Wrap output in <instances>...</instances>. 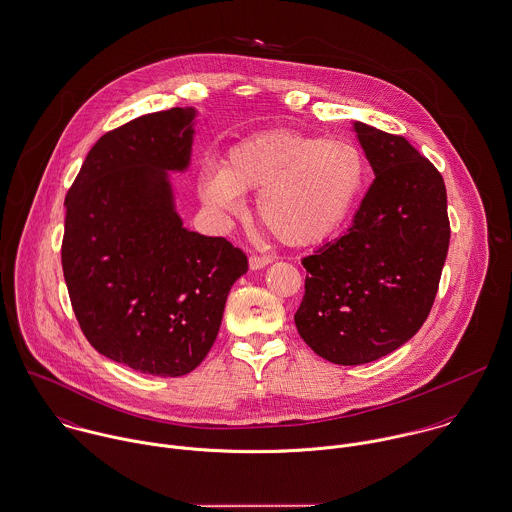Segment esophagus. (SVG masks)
Instances as JSON below:
<instances>
[{"instance_id": "esophagus-1", "label": "esophagus", "mask_w": 512, "mask_h": 512, "mask_svg": "<svg viewBox=\"0 0 512 512\" xmlns=\"http://www.w3.org/2000/svg\"><path fill=\"white\" fill-rule=\"evenodd\" d=\"M269 263H271V259L265 257V255H251V257H249V269H251V271L265 269Z\"/></svg>"}]
</instances>
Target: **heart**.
I'll return each instance as SVG.
<instances>
[{
	"mask_svg": "<svg viewBox=\"0 0 512 512\" xmlns=\"http://www.w3.org/2000/svg\"><path fill=\"white\" fill-rule=\"evenodd\" d=\"M368 180L364 152L346 138L267 130L235 142L219 166H204L198 190L221 215L243 211L241 194H257V217L295 247L336 233Z\"/></svg>",
	"mask_w": 512,
	"mask_h": 512,
	"instance_id": "heart-1",
	"label": "heart"
}]
</instances>
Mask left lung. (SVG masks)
<instances>
[{
	"instance_id": "obj_1",
	"label": "left lung",
	"mask_w": 512,
	"mask_h": 512,
	"mask_svg": "<svg viewBox=\"0 0 512 512\" xmlns=\"http://www.w3.org/2000/svg\"><path fill=\"white\" fill-rule=\"evenodd\" d=\"M376 180L348 231L303 259L301 338L340 366L374 362L421 328L449 249L441 174L404 136L354 120Z\"/></svg>"
}]
</instances>
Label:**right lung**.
<instances>
[{
  "label": "right lung",
  "mask_w": 512,
  "mask_h": 512,
  "mask_svg": "<svg viewBox=\"0 0 512 512\" xmlns=\"http://www.w3.org/2000/svg\"><path fill=\"white\" fill-rule=\"evenodd\" d=\"M196 108L138 116L87 154L65 207L63 275L87 340L142 374L202 364L247 257L184 227L170 172L192 162Z\"/></svg>",
  "instance_id": "obj_1"
}]
</instances>
